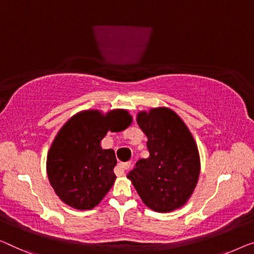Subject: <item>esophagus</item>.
Listing matches in <instances>:
<instances>
[{
  "label": "esophagus",
  "instance_id": "1",
  "mask_svg": "<svg viewBox=\"0 0 254 254\" xmlns=\"http://www.w3.org/2000/svg\"><path fill=\"white\" fill-rule=\"evenodd\" d=\"M130 166H131L130 162H126V163H120L115 169L116 176H124V175H126V171H127V170L130 169Z\"/></svg>",
  "mask_w": 254,
  "mask_h": 254
}]
</instances>
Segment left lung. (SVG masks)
<instances>
[{"mask_svg":"<svg viewBox=\"0 0 254 254\" xmlns=\"http://www.w3.org/2000/svg\"><path fill=\"white\" fill-rule=\"evenodd\" d=\"M137 122L148 138L149 157L139 160L127 178L149 209L162 213L179 209L198 181L200 160L195 139L168 107L139 112Z\"/></svg>","mask_w":254,"mask_h":254,"instance_id":"1","label":"left lung"}]
</instances>
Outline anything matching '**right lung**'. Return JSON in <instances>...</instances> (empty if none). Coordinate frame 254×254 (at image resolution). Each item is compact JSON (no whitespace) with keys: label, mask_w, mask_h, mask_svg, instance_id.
I'll use <instances>...</instances> for the list:
<instances>
[{"label":"right lung","mask_w":254,"mask_h":254,"mask_svg":"<svg viewBox=\"0 0 254 254\" xmlns=\"http://www.w3.org/2000/svg\"><path fill=\"white\" fill-rule=\"evenodd\" d=\"M132 123L127 109L104 114L82 111L60 128L47 156V173L57 196L76 210H91L101 202L115 183V151L100 142L108 131L126 130Z\"/></svg>","instance_id":"obj_1"}]
</instances>
